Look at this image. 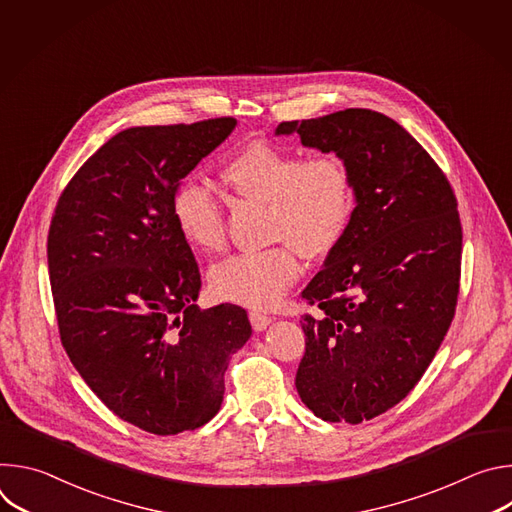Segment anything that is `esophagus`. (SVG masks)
I'll return each instance as SVG.
<instances>
[{
  "instance_id": "1",
  "label": "esophagus",
  "mask_w": 512,
  "mask_h": 512,
  "mask_svg": "<svg viewBox=\"0 0 512 512\" xmlns=\"http://www.w3.org/2000/svg\"><path fill=\"white\" fill-rule=\"evenodd\" d=\"M249 320H251V326H253L255 332H263V330L273 322L269 316H265V314H261V312H251V314H249Z\"/></svg>"
}]
</instances>
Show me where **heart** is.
<instances>
[{"label":"heart","instance_id":"obj_1","mask_svg":"<svg viewBox=\"0 0 512 512\" xmlns=\"http://www.w3.org/2000/svg\"><path fill=\"white\" fill-rule=\"evenodd\" d=\"M221 182L237 198L269 206V239L283 245L214 265L210 291L243 308H273L300 275L294 249L318 259L344 237L354 210L350 174L334 154L304 160L281 145L253 141L223 166ZM170 212L178 235L194 251L210 255L223 249V208L206 188L184 180L174 190Z\"/></svg>","mask_w":512,"mask_h":512}]
</instances>
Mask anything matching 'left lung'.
<instances>
[{"label": "left lung", "mask_w": 512, "mask_h": 512, "mask_svg": "<svg viewBox=\"0 0 512 512\" xmlns=\"http://www.w3.org/2000/svg\"><path fill=\"white\" fill-rule=\"evenodd\" d=\"M294 133L344 162L356 202L344 237L302 291L320 312L302 322L296 389L316 417L360 423L407 397L452 324L458 204L431 156L383 113L344 109L275 129Z\"/></svg>", "instance_id": "8db88e82"}]
</instances>
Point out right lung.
Returning <instances> with one entry per match:
<instances>
[{
	"mask_svg": "<svg viewBox=\"0 0 512 512\" xmlns=\"http://www.w3.org/2000/svg\"><path fill=\"white\" fill-rule=\"evenodd\" d=\"M235 125L221 117L123 129L68 182L52 216L62 346L117 417L156 435L218 413L229 360L253 332L239 306H196L198 265L170 212L182 178Z\"/></svg>",
	"mask_w": 512,
	"mask_h": 512,
	"instance_id": "obj_1",
	"label": "right lung"
}]
</instances>
